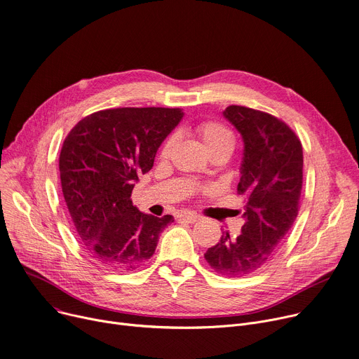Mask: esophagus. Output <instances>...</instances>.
Returning a JSON list of instances; mask_svg holds the SVG:
<instances>
[{
	"mask_svg": "<svg viewBox=\"0 0 359 359\" xmlns=\"http://www.w3.org/2000/svg\"><path fill=\"white\" fill-rule=\"evenodd\" d=\"M178 218H180V219H182V221H185V222L194 224V222H196L198 219H200V215L191 214V212H182V214H180V215H178Z\"/></svg>",
	"mask_w": 359,
	"mask_h": 359,
	"instance_id": "1",
	"label": "esophagus"
}]
</instances>
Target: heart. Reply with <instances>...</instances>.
<instances>
[{
	"instance_id": "obj_1",
	"label": "heart",
	"mask_w": 359,
	"mask_h": 359,
	"mask_svg": "<svg viewBox=\"0 0 359 359\" xmlns=\"http://www.w3.org/2000/svg\"><path fill=\"white\" fill-rule=\"evenodd\" d=\"M196 133L200 134L208 152L225 151L228 155L231 154L235 141H233V134L225 126L217 121H204L196 126ZM174 145H175V137L171 135L170 138H167V141L161 148V156L163 158L170 156Z\"/></svg>"
}]
</instances>
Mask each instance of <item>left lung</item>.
Here are the masks:
<instances>
[{
	"label": "left lung",
	"instance_id": "left-lung-1",
	"mask_svg": "<svg viewBox=\"0 0 359 359\" xmlns=\"http://www.w3.org/2000/svg\"><path fill=\"white\" fill-rule=\"evenodd\" d=\"M222 114L244 141L238 194L245 201V222L240 235L222 232L204 257L218 273L240 278L264 268L294 225L304 155L295 133L273 115L241 105Z\"/></svg>",
	"mask_w": 359,
	"mask_h": 359
}]
</instances>
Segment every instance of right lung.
Segmentation results:
<instances>
[{
	"label": "right lung",
	"instance_id": "1",
	"mask_svg": "<svg viewBox=\"0 0 359 359\" xmlns=\"http://www.w3.org/2000/svg\"><path fill=\"white\" fill-rule=\"evenodd\" d=\"M184 116L180 108H114L83 118L60 154L64 200L79 240L102 266L134 269L149 259L174 222L133 205L134 182L148 172L163 141Z\"/></svg>",
	"mask_w": 359,
	"mask_h": 359
}]
</instances>
